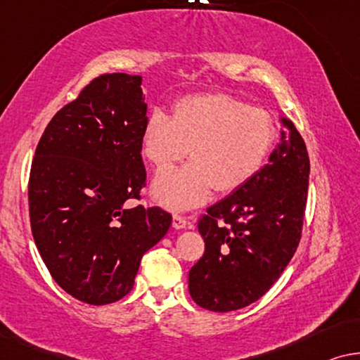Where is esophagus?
Wrapping results in <instances>:
<instances>
[{"mask_svg": "<svg viewBox=\"0 0 360 360\" xmlns=\"http://www.w3.org/2000/svg\"><path fill=\"white\" fill-rule=\"evenodd\" d=\"M189 225V221H187V219L186 217H182V215H178V214H174L173 215V226L176 230H181V229H186V226Z\"/></svg>", "mask_w": 360, "mask_h": 360, "instance_id": "34e87169", "label": "esophagus"}]
</instances>
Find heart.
<instances>
[{
	"mask_svg": "<svg viewBox=\"0 0 360 360\" xmlns=\"http://www.w3.org/2000/svg\"><path fill=\"white\" fill-rule=\"evenodd\" d=\"M276 124L264 109L225 93L187 96L173 104V117L153 109L141 131L143 155L156 169L184 158L191 163L156 176L153 197L171 210H186L245 186L269 155Z\"/></svg>",
	"mask_w": 360,
	"mask_h": 360,
	"instance_id": "1",
	"label": "heart"
}]
</instances>
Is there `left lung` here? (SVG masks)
Instances as JSON below:
<instances>
[{"label": "left lung", "instance_id": "8db88e82", "mask_svg": "<svg viewBox=\"0 0 360 360\" xmlns=\"http://www.w3.org/2000/svg\"><path fill=\"white\" fill-rule=\"evenodd\" d=\"M288 131L252 178L200 217L204 256L189 271V293L210 311L240 310L269 290L295 255L305 217L310 160L290 120Z\"/></svg>", "mask_w": 360, "mask_h": 360}]
</instances>
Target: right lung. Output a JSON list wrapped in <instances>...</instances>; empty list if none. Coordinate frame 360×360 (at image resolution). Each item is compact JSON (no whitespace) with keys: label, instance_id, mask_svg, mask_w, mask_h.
<instances>
[{"label":"right lung","instance_id":"right-lung-1","mask_svg":"<svg viewBox=\"0 0 360 360\" xmlns=\"http://www.w3.org/2000/svg\"><path fill=\"white\" fill-rule=\"evenodd\" d=\"M141 77L105 73L63 105L40 136L29 176L35 246L53 281L89 305L127 295L141 256L171 226L160 207L136 205L146 171Z\"/></svg>","mask_w":360,"mask_h":360}]
</instances>
